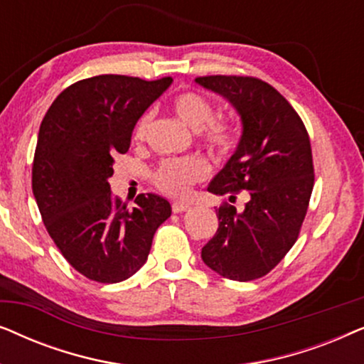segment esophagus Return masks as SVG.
I'll return each mask as SVG.
<instances>
[{
    "label": "esophagus",
    "instance_id": "esophagus-1",
    "mask_svg": "<svg viewBox=\"0 0 364 364\" xmlns=\"http://www.w3.org/2000/svg\"><path fill=\"white\" fill-rule=\"evenodd\" d=\"M188 208H191V203H186V202H173V205H172L173 213L187 212Z\"/></svg>",
    "mask_w": 364,
    "mask_h": 364
}]
</instances>
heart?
<instances>
[{
    "label": "heart",
    "instance_id": "1",
    "mask_svg": "<svg viewBox=\"0 0 364 364\" xmlns=\"http://www.w3.org/2000/svg\"><path fill=\"white\" fill-rule=\"evenodd\" d=\"M171 111L192 131H200L203 142L212 151L228 152L233 147V126L225 119H213L212 104L202 94L193 91L177 94L171 101ZM151 124L152 114H142L134 127V139L142 141ZM207 173L208 166L198 157L167 159L154 172V183L167 196L182 197L191 191L193 183L203 181Z\"/></svg>",
    "mask_w": 364,
    "mask_h": 364
}]
</instances>
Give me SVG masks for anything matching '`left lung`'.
<instances>
[{
  "label": "left lung",
  "mask_w": 364,
  "mask_h": 364,
  "mask_svg": "<svg viewBox=\"0 0 364 364\" xmlns=\"http://www.w3.org/2000/svg\"><path fill=\"white\" fill-rule=\"evenodd\" d=\"M198 86L232 104L242 136L232 157L207 191L235 202L245 192L243 210L218 207V228L202 260L223 278L250 282L267 275L296 242L313 182L310 137L290 102L255 77L205 76Z\"/></svg>",
  "instance_id": "1"
}]
</instances>
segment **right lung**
<instances>
[{"label": "right lung", "mask_w": 364, "mask_h": 364, "mask_svg": "<svg viewBox=\"0 0 364 364\" xmlns=\"http://www.w3.org/2000/svg\"><path fill=\"white\" fill-rule=\"evenodd\" d=\"M172 84L102 74L77 81L54 99L38 134L33 193L46 230L73 268L89 280L132 277L172 208L141 193L127 208L111 196L114 159L131 146L136 122Z\"/></svg>", "instance_id": "obj_1"}]
</instances>
